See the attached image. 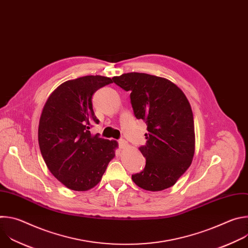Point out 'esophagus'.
<instances>
[{"label": "esophagus", "mask_w": 248, "mask_h": 248, "mask_svg": "<svg viewBox=\"0 0 248 248\" xmlns=\"http://www.w3.org/2000/svg\"><path fill=\"white\" fill-rule=\"evenodd\" d=\"M127 145H128V144H127V142H126V141H125L124 139H120V140H119V146H120L121 149L126 148Z\"/></svg>", "instance_id": "obj_1"}]
</instances>
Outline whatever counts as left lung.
I'll return each mask as SVG.
<instances>
[{"label":"left lung","instance_id":"obj_1","mask_svg":"<svg viewBox=\"0 0 248 248\" xmlns=\"http://www.w3.org/2000/svg\"><path fill=\"white\" fill-rule=\"evenodd\" d=\"M112 79L130 92L135 118L147 125L146 144L139 147L145 168L132 174V181L149 191L172 186L194 155V122L187 98L171 81L147 74L128 73Z\"/></svg>","mask_w":248,"mask_h":248}]
</instances>
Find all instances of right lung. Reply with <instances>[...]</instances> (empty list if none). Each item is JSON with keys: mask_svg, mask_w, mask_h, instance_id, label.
<instances>
[{"mask_svg": "<svg viewBox=\"0 0 248 248\" xmlns=\"http://www.w3.org/2000/svg\"><path fill=\"white\" fill-rule=\"evenodd\" d=\"M113 83L110 78L86 76L61 84L48 98L39 122L42 157L55 178L67 188L86 191L99 184L118 147L116 140L92 135L96 118L92 96Z\"/></svg>", "mask_w": 248, "mask_h": 248, "instance_id": "1", "label": "right lung"}]
</instances>
